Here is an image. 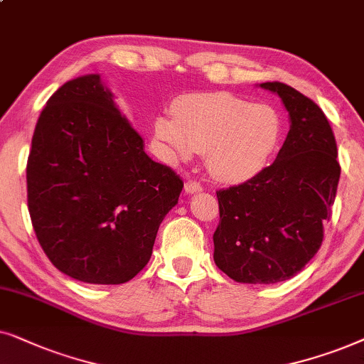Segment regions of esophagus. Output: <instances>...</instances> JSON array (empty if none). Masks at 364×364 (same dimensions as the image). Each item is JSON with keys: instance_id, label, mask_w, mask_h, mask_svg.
<instances>
[{"instance_id": "34e87169", "label": "esophagus", "mask_w": 364, "mask_h": 364, "mask_svg": "<svg viewBox=\"0 0 364 364\" xmlns=\"http://www.w3.org/2000/svg\"><path fill=\"white\" fill-rule=\"evenodd\" d=\"M185 190H186V193H198L203 190V185L200 181H196V179H188L186 185H185Z\"/></svg>"}]
</instances>
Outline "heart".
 Segmentation results:
<instances>
[{
  "label": "heart",
  "instance_id": "1",
  "mask_svg": "<svg viewBox=\"0 0 364 364\" xmlns=\"http://www.w3.org/2000/svg\"><path fill=\"white\" fill-rule=\"evenodd\" d=\"M171 113L153 121L161 156L176 163L205 153L210 173L226 183L246 181L263 171L284 133L283 116L274 106L225 91L179 96Z\"/></svg>",
  "mask_w": 364,
  "mask_h": 364
}]
</instances>
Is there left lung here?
<instances>
[{"label":"left lung","instance_id":"obj_1","mask_svg":"<svg viewBox=\"0 0 364 364\" xmlns=\"http://www.w3.org/2000/svg\"><path fill=\"white\" fill-rule=\"evenodd\" d=\"M291 129L276 161L248 181L216 191L215 263L238 283L271 284L299 273L318 253L340 181L338 148L321 108L273 81Z\"/></svg>","mask_w":364,"mask_h":364}]
</instances>
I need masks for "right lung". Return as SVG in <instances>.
I'll use <instances>...</instances> for the list:
<instances>
[{"instance_id":"1","label":"right lung","mask_w":364,"mask_h":364,"mask_svg":"<svg viewBox=\"0 0 364 364\" xmlns=\"http://www.w3.org/2000/svg\"><path fill=\"white\" fill-rule=\"evenodd\" d=\"M28 210L61 273L121 284L148 264L183 179L144 153L98 75L68 81L38 118L26 164Z\"/></svg>"}]
</instances>
